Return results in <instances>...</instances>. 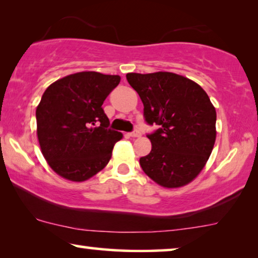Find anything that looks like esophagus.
I'll return each mask as SVG.
<instances>
[{
  "label": "esophagus",
  "mask_w": 258,
  "mask_h": 258,
  "mask_svg": "<svg viewBox=\"0 0 258 258\" xmlns=\"http://www.w3.org/2000/svg\"><path fill=\"white\" fill-rule=\"evenodd\" d=\"M130 136H132V137H140L141 136V132H140V130H134V132L133 133H130Z\"/></svg>",
  "instance_id": "esophagus-1"
}]
</instances>
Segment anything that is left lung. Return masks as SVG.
I'll return each mask as SVG.
<instances>
[{
	"label": "left lung",
	"mask_w": 258,
	"mask_h": 258,
	"mask_svg": "<svg viewBox=\"0 0 258 258\" xmlns=\"http://www.w3.org/2000/svg\"><path fill=\"white\" fill-rule=\"evenodd\" d=\"M143 102L151 151L140 158L143 171L164 188L191 182L206 165L216 140V110L206 91L174 73L126 74Z\"/></svg>",
	"instance_id": "obj_1"
}]
</instances>
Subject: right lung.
Masks as SVG:
<instances>
[{
	"label": "right lung",
	"instance_id": "1",
	"mask_svg": "<svg viewBox=\"0 0 258 258\" xmlns=\"http://www.w3.org/2000/svg\"><path fill=\"white\" fill-rule=\"evenodd\" d=\"M118 75L82 72L50 84L36 109L37 137L48 164L62 177L83 182L108 164L122 133L108 128L102 104Z\"/></svg>",
	"mask_w": 258,
	"mask_h": 258
}]
</instances>
